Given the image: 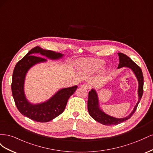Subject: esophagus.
Listing matches in <instances>:
<instances>
[{"label": "esophagus", "instance_id": "34e87169", "mask_svg": "<svg viewBox=\"0 0 153 153\" xmlns=\"http://www.w3.org/2000/svg\"><path fill=\"white\" fill-rule=\"evenodd\" d=\"M82 88H84V89H89V88L91 87L90 85L89 84H82L80 85Z\"/></svg>", "mask_w": 153, "mask_h": 153}]
</instances>
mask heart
Returning <instances> with one entry per match:
<instances>
[{
    "mask_svg": "<svg viewBox=\"0 0 153 153\" xmlns=\"http://www.w3.org/2000/svg\"><path fill=\"white\" fill-rule=\"evenodd\" d=\"M80 70L85 73H94L100 71L105 65V62L99 59H85L78 62Z\"/></svg>",
    "mask_w": 153,
    "mask_h": 153,
    "instance_id": "b5f03b06",
    "label": "heart"
}]
</instances>
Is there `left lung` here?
I'll return each instance as SVG.
<instances>
[{"label":"left lung","mask_w":153,"mask_h":153,"mask_svg":"<svg viewBox=\"0 0 153 153\" xmlns=\"http://www.w3.org/2000/svg\"><path fill=\"white\" fill-rule=\"evenodd\" d=\"M118 55L119 57V64L117 68L119 69L123 67L130 68L137 78V80L138 82V101L131 114L128 115L127 117L124 118H115L105 114L100 109L97 92L94 89H91V91L89 92V96H88V112H89L91 116L96 120V121L104 125H107V126L119 124L130 118L136 111L138 105L142 98L143 92V76L140 68L136 63L134 62L130 58L128 57L126 55L123 53H118Z\"/></svg>","instance_id":"left-lung-1"}]
</instances>
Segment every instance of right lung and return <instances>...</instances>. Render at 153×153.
<instances>
[{
  "label": "right lung",
  "mask_w": 153,
  "mask_h": 153,
  "mask_svg": "<svg viewBox=\"0 0 153 153\" xmlns=\"http://www.w3.org/2000/svg\"><path fill=\"white\" fill-rule=\"evenodd\" d=\"M35 53H40L52 60L61 59L64 55L53 51L44 50L38 46L31 49L24 58L17 62L14 69L11 84L12 94L16 107L22 115L37 122L46 123L64 112L68 99L75 92L78 86L59 90L45 102L39 104L30 103L27 100L24 92L26 73L35 64L47 61V59L34 55Z\"/></svg>",
  "instance_id": "right-lung-1"
}]
</instances>
